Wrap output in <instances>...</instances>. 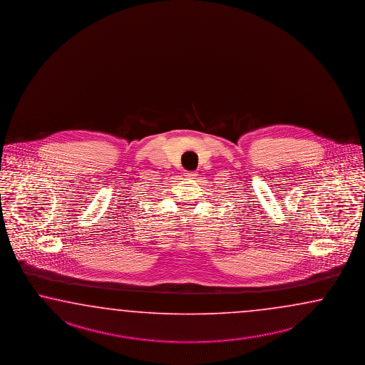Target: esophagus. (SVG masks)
Instances as JSON below:
<instances>
[{"mask_svg":"<svg viewBox=\"0 0 365 365\" xmlns=\"http://www.w3.org/2000/svg\"><path fill=\"white\" fill-rule=\"evenodd\" d=\"M185 177L188 179H195L197 174H196V171H187V173H185Z\"/></svg>","mask_w":365,"mask_h":365,"instance_id":"obj_1","label":"esophagus"}]
</instances>
